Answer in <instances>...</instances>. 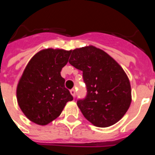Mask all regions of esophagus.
Here are the masks:
<instances>
[{"mask_svg":"<svg viewBox=\"0 0 155 155\" xmlns=\"http://www.w3.org/2000/svg\"><path fill=\"white\" fill-rule=\"evenodd\" d=\"M70 92H71V94L72 95L73 97H75V89H74V88H72V89H71Z\"/></svg>","mask_w":155,"mask_h":155,"instance_id":"obj_1","label":"esophagus"}]
</instances>
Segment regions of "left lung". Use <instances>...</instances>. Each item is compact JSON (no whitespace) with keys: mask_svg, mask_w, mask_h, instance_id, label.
<instances>
[{"mask_svg":"<svg viewBox=\"0 0 155 155\" xmlns=\"http://www.w3.org/2000/svg\"><path fill=\"white\" fill-rule=\"evenodd\" d=\"M69 63L83 71L87 95L77 105L87 120L108 127L127 112L131 103L130 80L122 68L102 50L85 47L71 52Z\"/></svg>","mask_w":155,"mask_h":155,"instance_id":"8db88e82","label":"left lung"}]
</instances>
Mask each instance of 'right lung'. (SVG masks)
I'll use <instances>...</instances> for the list:
<instances>
[{
	"label": "right lung",
	"instance_id": "add662e5",
	"mask_svg": "<svg viewBox=\"0 0 155 155\" xmlns=\"http://www.w3.org/2000/svg\"><path fill=\"white\" fill-rule=\"evenodd\" d=\"M71 51L46 49L28 63L17 87L19 107L26 117L45 125L60 115L67 102L73 100L60 75Z\"/></svg>",
	"mask_w": 155,
	"mask_h": 155
}]
</instances>
